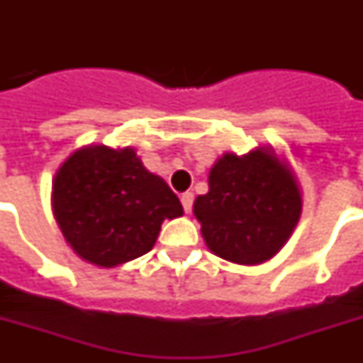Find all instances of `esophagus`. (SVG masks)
Listing matches in <instances>:
<instances>
[{
  "mask_svg": "<svg viewBox=\"0 0 363 363\" xmlns=\"http://www.w3.org/2000/svg\"><path fill=\"white\" fill-rule=\"evenodd\" d=\"M181 203H182V207H184V211H186V213H190V211H192V203H194V194L192 192L182 194Z\"/></svg>",
  "mask_w": 363,
  "mask_h": 363,
  "instance_id": "1",
  "label": "esophagus"
}]
</instances>
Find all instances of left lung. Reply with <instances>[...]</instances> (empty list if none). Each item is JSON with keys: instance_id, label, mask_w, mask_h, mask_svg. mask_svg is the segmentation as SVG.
Listing matches in <instances>:
<instances>
[{"instance_id": "8db88e82", "label": "left lung", "mask_w": 363, "mask_h": 363, "mask_svg": "<svg viewBox=\"0 0 363 363\" xmlns=\"http://www.w3.org/2000/svg\"><path fill=\"white\" fill-rule=\"evenodd\" d=\"M303 198L292 165L271 145L238 156L222 154L209 171V192L194 216L211 252L239 265H258L281 250L298 226Z\"/></svg>"}]
</instances>
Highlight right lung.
<instances>
[{
  "mask_svg": "<svg viewBox=\"0 0 363 363\" xmlns=\"http://www.w3.org/2000/svg\"><path fill=\"white\" fill-rule=\"evenodd\" d=\"M54 220L73 252L98 267H116L156 245L165 218L184 215L162 177L135 148H77L52 179Z\"/></svg>",
  "mask_w": 363,
  "mask_h": 363,
  "instance_id": "right-lung-1",
  "label": "right lung"
}]
</instances>
